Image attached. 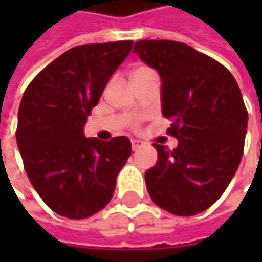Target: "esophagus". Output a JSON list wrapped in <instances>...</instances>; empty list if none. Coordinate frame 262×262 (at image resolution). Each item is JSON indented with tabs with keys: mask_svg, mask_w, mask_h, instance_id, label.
<instances>
[{
	"mask_svg": "<svg viewBox=\"0 0 262 262\" xmlns=\"http://www.w3.org/2000/svg\"><path fill=\"white\" fill-rule=\"evenodd\" d=\"M143 146L142 140H136V139H132V148L133 150H137V148H140Z\"/></svg>",
	"mask_w": 262,
	"mask_h": 262,
	"instance_id": "1",
	"label": "esophagus"
}]
</instances>
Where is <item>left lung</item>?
<instances>
[{
	"mask_svg": "<svg viewBox=\"0 0 262 262\" xmlns=\"http://www.w3.org/2000/svg\"><path fill=\"white\" fill-rule=\"evenodd\" d=\"M139 57L161 77V108L172 120L174 150L153 144L157 164L146 171L153 202L178 216L210 208L236 174L248 114L234 77L225 66L185 43L139 40Z\"/></svg>",
	"mask_w": 262,
	"mask_h": 262,
	"instance_id": "left-lung-1",
	"label": "left lung"
}]
</instances>
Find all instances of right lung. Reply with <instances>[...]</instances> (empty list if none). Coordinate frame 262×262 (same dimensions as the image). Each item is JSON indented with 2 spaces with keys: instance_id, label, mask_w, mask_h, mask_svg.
<instances>
[{
  "instance_id": "add662e5",
  "label": "right lung",
  "mask_w": 262,
  "mask_h": 262,
  "mask_svg": "<svg viewBox=\"0 0 262 262\" xmlns=\"http://www.w3.org/2000/svg\"><path fill=\"white\" fill-rule=\"evenodd\" d=\"M132 40L70 49L32 80L18 112L16 143L26 176L43 202L69 219H85L114 195L132 154L126 136L101 142L84 125Z\"/></svg>"
}]
</instances>
